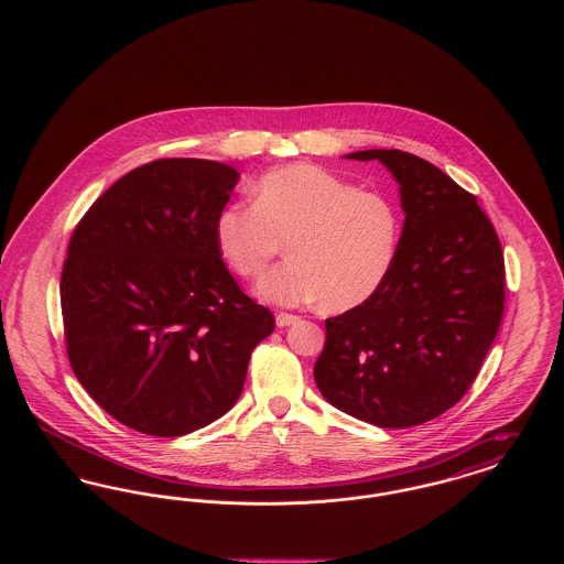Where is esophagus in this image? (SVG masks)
I'll use <instances>...</instances> for the list:
<instances>
[{"label":"esophagus","mask_w":564,"mask_h":564,"mask_svg":"<svg viewBox=\"0 0 564 564\" xmlns=\"http://www.w3.org/2000/svg\"><path fill=\"white\" fill-rule=\"evenodd\" d=\"M300 317L297 315H290V313H279L276 315V325L279 327H288V325H292V323L297 322Z\"/></svg>","instance_id":"esophagus-1"}]
</instances>
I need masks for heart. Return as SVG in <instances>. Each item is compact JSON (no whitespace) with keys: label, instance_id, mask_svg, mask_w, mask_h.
<instances>
[{"label":"heart","instance_id":"heart-1","mask_svg":"<svg viewBox=\"0 0 564 564\" xmlns=\"http://www.w3.org/2000/svg\"><path fill=\"white\" fill-rule=\"evenodd\" d=\"M226 264L258 281L288 245L290 262L260 285L274 304L319 300L343 313L364 304L393 267L400 217L393 203L315 164H290L267 173L253 205H228L215 224Z\"/></svg>","mask_w":564,"mask_h":564}]
</instances>
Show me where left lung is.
Wrapping results in <instances>:
<instances>
[{"mask_svg": "<svg viewBox=\"0 0 564 564\" xmlns=\"http://www.w3.org/2000/svg\"><path fill=\"white\" fill-rule=\"evenodd\" d=\"M345 159L382 162L405 219L376 294L325 319L313 375L334 408L405 430L453 408L480 372L503 319V251L478 198L435 164L402 150Z\"/></svg>", "mask_w": 564, "mask_h": 564, "instance_id": "obj_1", "label": "left lung"}]
</instances>
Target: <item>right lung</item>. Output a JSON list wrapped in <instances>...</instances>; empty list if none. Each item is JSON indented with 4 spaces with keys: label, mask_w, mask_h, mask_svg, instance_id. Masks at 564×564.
Instances as JSON below:
<instances>
[{
    "label": "right lung",
    "mask_w": 564,
    "mask_h": 564,
    "mask_svg": "<svg viewBox=\"0 0 564 564\" xmlns=\"http://www.w3.org/2000/svg\"><path fill=\"white\" fill-rule=\"evenodd\" d=\"M239 171L161 159L120 177L84 214L61 272L69 364L109 416L180 437L241 395L251 350L274 329L215 241Z\"/></svg>",
    "instance_id": "obj_1"
}]
</instances>
